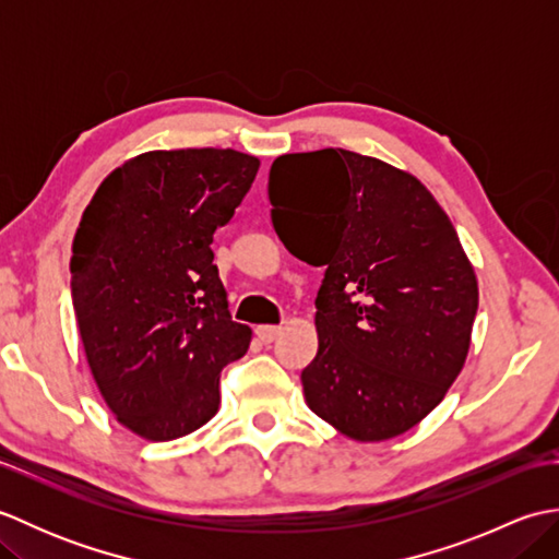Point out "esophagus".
Wrapping results in <instances>:
<instances>
[{
	"label": "esophagus",
	"instance_id": "esophagus-1",
	"mask_svg": "<svg viewBox=\"0 0 559 559\" xmlns=\"http://www.w3.org/2000/svg\"><path fill=\"white\" fill-rule=\"evenodd\" d=\"M278 336H281V326H269V324L257 326V338L261 343H273Z\"/></svg>",
	"mask_w": 559,
	"mask_h": 559
}]
</instances>
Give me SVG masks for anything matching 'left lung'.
<instances>
[{
	"mask_svg": "<svg viewBox=\"0 0 559 559\" xmlns=\"http://www.w3.org/2000/svg\"><path fill=\"white\" fill-rule=\"evenodd\" d=\"M269 199L290 254L326 266L307 406L355 442L408 432L454 384L478 312L454 225L418 177L343 148L278 156Z\"/></svg>",
	"mask_w": 559,
	"mask_h": 559,
	"instance_id": "obj_1",
	"label": "left lung"
}]
</instances>
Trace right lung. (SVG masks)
Returning a JSON list of instances; mask_svg holds the SVG:
<instances>
[{
    "label": "right lung",
    "mask_w": 559,
    "mask_h": 559,
    "mask_svg": "<svg viewBox=\"0 0 559 559\" xmlns=\"http://www.w3.org/2000/svg\"><path fill=\"white\" fill-rule=\"evenodd\" d=\"M257 170L233 148L148 151L105 177L81 216L69 269L83 353L117 423L151 442L206 425L221 370L252 341L211 242Z\"/></svg>",
    "instance_id": "obj_1"
}]
</instances>
